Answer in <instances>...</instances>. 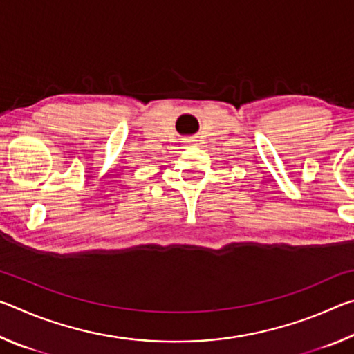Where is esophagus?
I'll list each match as a JSON object with an SVG mask.
<instances>
[{
	"label": "esophagus",
	"instance_id": "1",
	"mask_svg": "<svg viewBox=\"0 0 354 354\" xmlns=\"http://www.w3.org/2000/svg\"><path fill=\"white\" fill-rule=\"evenodd\" d=\"M187 142H190V140H187Z\"/></svg>",
	"mask_w": 354,
	"mask_h": 354
}]
</instances>
